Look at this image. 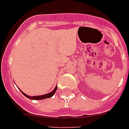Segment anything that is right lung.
<instances>
[{
	"mask_svg": "<svg viewBox=\"0 0 129 129\" xmlns=\"http://www.w3.org/2000/svg\"><path fill=\"white\" fill-rule=\"evenodd\" d=\"M57 87H55L54 88V90H53L52 92H51L50 93H49V94H44V95H41V96H28L27 94H25V93L23 92H22L21 90V92H22V94L24 95L25 96H26L27 98H29V99H31V100H43V99H45V98H51V96H53V94H55V91L57 90Z\"/></svg>",
	"mask_w": 129,
	"mask_h": 129,
	"instance_id": "add662e5",
	"label": "right lung"
}]
</instances>
